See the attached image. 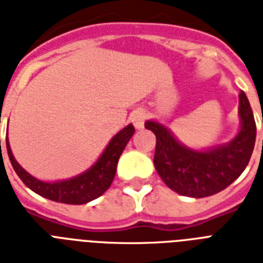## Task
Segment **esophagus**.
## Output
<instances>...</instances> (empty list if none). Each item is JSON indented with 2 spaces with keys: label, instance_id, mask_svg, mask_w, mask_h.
<instances>
[{
  "label": "esophagus",
  "instance_id": "1",
  "mask_svg": "<svg viewBox=\"0 0 263 263\" xmlns=\"http://www.w3.org/2000/svg\"><path fill=\"white\" fill-rule=\"evenodd\" d=\"M147 119V113L143 110V109H138L131 115V121L134 123L136 129H140V128H143L144 121Z\"/></svg>",
  "mask_w": 263,
  "mask_h": 263
}]
</instances>
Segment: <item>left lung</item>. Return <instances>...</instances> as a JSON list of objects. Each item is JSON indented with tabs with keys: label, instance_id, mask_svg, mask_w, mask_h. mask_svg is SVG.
Returning <instances> with one entry per match:
<instances>
[{
	"label": "left lung",
	"instance_id": "1",
	"mask_svg": "<svg viewBox=\"0 0 263 263\" xmlns=\"http://www.w3.org/2000/svg\"><path fill=\"white\" fill-rule=\"evenodd\" d=\"M241 128L231 143L195 152L180 144L161 124L146 121L157 138L154 166L171 190L184 196L204 198L222 191L243 173L253 154L257 125L246 94L239 95Z\"/></svg>",
	"mask_w": 263,
	"mask_h": 263
}]
</instances>
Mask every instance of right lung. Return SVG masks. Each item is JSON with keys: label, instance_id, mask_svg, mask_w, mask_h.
Returning a JSON list of instances; mask_svg holds the SVG:
<instances>
[{"label": "right lung", "instance_id": "1", "mask_svg": "<svg viewBox=\"0 0 263 263\" xmlns=\"http://www.w3.org/2000/svg\"><path fill=\"white\" fill-rule=\"evenodd\" d=\"M134 132H135L134 125L132 124L127 125L117 135L113 136V139L109 142L102 156L99 157V160L87 172L76 176L73 179L57 181V183H45L32 177L30 173H27L17 164V161L14 160L13 154L10 152L8 138H6V150H8V156H9L10 164L13 166L14 172L17 173L23 183L30 190L43 198L60 202V203L84 204L90 200L97 199L110 187L111 181L115 179L120 156L134 135Z\"/></svg>", "mask_w": 263, "mask_h": 263}]
</instances>
